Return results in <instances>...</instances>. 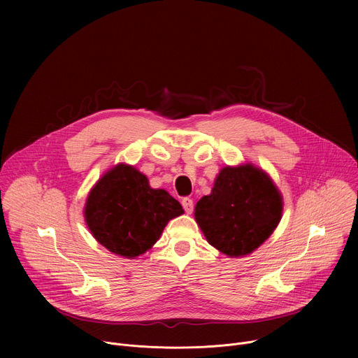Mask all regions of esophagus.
Segmentation results:
<instances>
[{"instance_id":"obj_1","label":"esophagus","mask_w":358,"mask_h":358,"mask_svg":"<svg viewBox=\"0 0 358 358\" xmlns=\"http://www.w3.org/2000/svg\"><path fill=\"white\" fill-rule=\"evenodd\" d=\"M181 203H182V208L185 210L187 214H191V213H192V210H194V201H192L191 198H184V199L181 201Z\"/></svg>"}]
</instances>
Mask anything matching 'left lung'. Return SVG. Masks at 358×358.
Wrapping results in <instances>:
<instances>
[{
	"label": "left lung",
	"mask_w": 358,
	"mask_h": 358,
	"mask_svg": "<svg viewBox=\"0 0 358 358\" xmlns=\"http://www.w3.org/2000/svg\"><path fill=\"white\" fill-rule=\"evenodd\" d=\"M283 196L271 176L252 163L227 166L194 217L208 243L229 258L257 250L282 220Z\"/></svg>",
	"instance_id": "1"
}]
</instances>
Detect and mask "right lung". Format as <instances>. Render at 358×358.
Segmentation results:
<instances>
[{"label": "right lung", "instance_id": "right-lung-1", "mask_svg": "<svg viewBox=\"0 0 358 358\" xmlns=\"http://www.w3.org/2000/svg\"><path fill=\"white\" fill-rule=\"evenodd\" d=\"M184 214L163 188H151L134 166L119 163L87 194L85 222L93 238L119 257L134 259L155 245L169 221Z\"/></svg>", "mask_w": 358, "mask_h": 358}]
</instances>
